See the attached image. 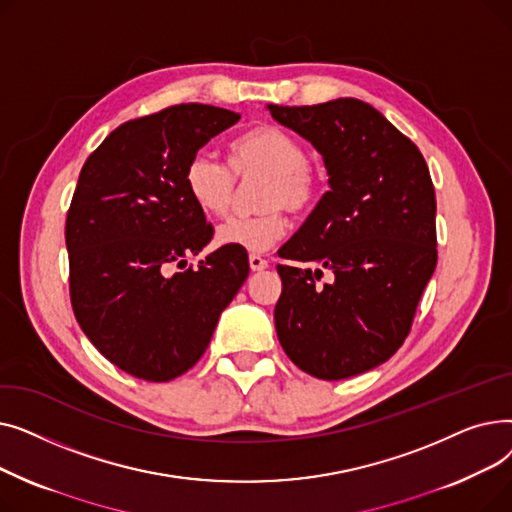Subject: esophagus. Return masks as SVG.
I'll return each instance as SVG.
<instances>
[{"label": "esophagus", "mask_w": 512, "mask_h": 512, "mask_svg": "<svg viewBox=\"0 0 512 512\" xmlns=\"http://www.w3.org/2000/svg\"><path fill=\"white\" fill-rule=\"evenodd\" d=\"M249 265H251L253 272H263L265 267H267V261L263 257H259V255H251L249 257Z\"/></svg>", "instance_id": "34e87169"}]
</instances>
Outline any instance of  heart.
<instances>
[{"mask_svg": "<svg viewBox=\"0 0 512 512\" xmlns=\"http://www.w3.org/2000/svg\"><path fill=\"white\" fill-rule=\"evenodd\" d=\"M228 164L201 151L184 168L186 191L195 205L213 218L228 213L236 178H263L257 195V215H238L218 228L220 245L251 253L270 249L286 230L284 211H307L319 193V174L309 164L305 145L288 130L272 124L257 126L232 141Z\"/></svg>", "mask_w": 512, "mask_h": 512, "instance_id": "b5f03b06", "label": "heart"}]
</instances>
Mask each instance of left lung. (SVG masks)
Segmentation results:
<instances>
[{"label":"left lung","mask_w":512,"mask_h":512,"mask_svg":"<svg viewBox=\"0 0 512 512\" xmlns=\"http://www.w3.org/2000/svg\"><path fill=\"white\" fill-rule=\"evenodd\" d=\"M267 110L321 153L330 176V191L278 251L288 259L278 265V340L313 378H351L402 346L436 270L432 176L417 145L365 101ZM297 260L319 262L335 282L317 287L323 273Z\"/></svg>","instance_id":"8db88e82"}]
</instances>
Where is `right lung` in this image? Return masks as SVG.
Masks as SVG:
<instances>
[{
	"label": "right lung",
	"instance_id": "add662e5",
	"mask_svg": "<svg viewBox=\"0 0 512 512\" xmlns=\"http://www.w3.org/2000/svg\"><path fill=\"white\" fill-rule=\"evenodd\" d=\"M240 120L180 103L118 126L85 161L66 218L70 301L97 351L147 382L191 369L249 276V255L220 247L186 267L213 226L186 191L188 159Z\"/></svg>",
	"mask_w": 512,
	"mask_h": 512
}]
</instances>
